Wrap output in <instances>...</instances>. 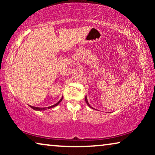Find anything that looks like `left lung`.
Instances as JSON below:
<instances>
[{"mask_svg": "<svg viewBox=\"0 0 155 155\" xmlns=\"http://www.w3.org/2000/svg\"><path fill=\"white\" fill-rule=\"evenodd\" d=\"M84 99H85V101H86L87 104V105L89 106V107H90V108H92V107H91V106L90 105V104H89V102H88V101H87V96L85 97V98H84ZM92 109H93V108H92Z\"/></svg>", "mask_w": 155, "mask_h": 155, "instance_id": "8db88e82", "label": "left lung"}]
</instances>
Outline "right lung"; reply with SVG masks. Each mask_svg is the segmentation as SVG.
I'll list each match as a JSON object with an SVG mask.
<instances>
[{"label":"right lung","mask_w":155,"mask_h":155,"mask_svg":"<svg viewBox=\"0 0 155 155\" xmlns=\"http://www.w3.org/2000/svg\"><path fill=\"white\" fill-rule=\"evenodd\" d=\"M62 99H63V98H61V99H60V101H58V102H57L56 104H54V105H53V106H51V107H47L48 109H51V108H53V107H56V106H57L58 104L59 103L61 102V101H62ZM30 107L31 108V109H33L34 110H36V111H42V110H46V109H47V108L46 107H44V108H40V107H32V106H30Z\"/></svg>","instance_id":"add662e5"}]
</instances>
